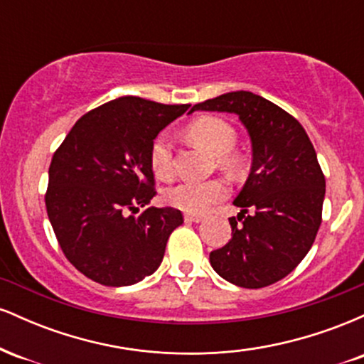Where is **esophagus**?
<instances>
[{
    "instance_id": "esophagus-1",
    "label": "esophagus",
    "mask_w": 364,
    "mask_h": 364,
    "mask_svg": "<svg viewBox=\"0 0 364 364\" xmlns=\"http://www.w3.org/2000/svg\"><path fill=\"white\" fill-rule=\"evenodd\" d=\"M185 220H186V223H200V220H203V215H200V214H186L185 215Z\"/></svg>"
}]
</instances>
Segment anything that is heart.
Here are the masks:
<instances>
[{
	"instance_id": "b5f03b06",
	"label": "heart",
	"mask_w": 364,
	"mask_h": 364,
	"mask_svg": "<svg viewBox=\"0 0 364 364\" xmlns=\"http://www.w3.org/2000/svg\"><path fill=\"white\" fill-rule=\"evenodd\" d=\"M188 136L198 147L207 150L212 156H219L223 164H232L229 150L236 145V129L223 118L203 116L195 119L188 127ZM173 144L168 135H159L150 147V168L159 179H169L173 176ZM229 188L220 179L207 181H181L166 190L164 200L169 205L190 214H203L215 202L228 196Z\"/></svg>"
}]
</instances>
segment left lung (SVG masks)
<instances>
[{
  "mask_svg": "<svg viewBox=\"0 0 364 364\" xmlns=\"http://www.w3.org/2000/svg\"><path fill=\"white\" fill-rule=\"evenodd\" d=\"M191 111L232 112L252 140L253 162L231 217L232 237L210 253L220 277L246 289L270 286L298 267L321 224L325 176L299 121L253 92L237 90Z\"/></svg>",
  "mask_w": 364,
  "mask_h": 364,
  "instance_id": "obj_1",
  "label": "left lung"
}]
</instances>
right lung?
I'll use <instances>...</instances> for the list:
<instances>
[{"label":"right lung","instance_id":"1","mask_svg":"<svg viewBox=\"0 0 364 364\" xmlns=\"http://www.w3.org/2000/svg\"><path fill=\"white\" fill-rule=\"evenodd\" d=\"M188 107L124 95L83 114L54 152L46 208L63 253L85 277L121 287L159 269L183 214L173 207L132 214L156 195L154 140Z\"/></svg>","mask_w":364,"mask_h":364}]
</instances>
